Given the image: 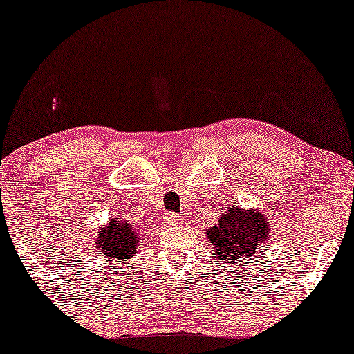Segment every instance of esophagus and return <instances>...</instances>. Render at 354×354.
<instances>
[{
  "label": "esophagus",
  "instance_id": "34e87169",
  "mask_svg": "<svg viewBox=\"0 0 354 354\" xmlns=\"http://www.w3.org/2000/svg\"><path fill=\"white\" fill-rule=\"evenodd\" d=\"M165 223L168 226H178L180 223H183V218L180 216V214H171V216L165 218Z\"/></svg>",
  "mask_w": 354,
  "mask_h": 354
}]
</instances>
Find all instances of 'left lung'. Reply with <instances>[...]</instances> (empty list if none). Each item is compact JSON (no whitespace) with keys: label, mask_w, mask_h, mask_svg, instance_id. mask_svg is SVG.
<instances>
[{"label":"left lung","mask_w":354,"mask_h":354,"mask_svg":"<svg viewBox=\"0 0 354 354\" xmlns=\"http://www.w3.org/2000/svg\"><path fill=\"white\" fill-rule=\"evenodd\" d=\"M205 233L218 258L216 265H248L250 259H254L258 248L271 236V226L263 211L233 203L219 214L216 225Z\"/></svg>","instance_id":"8db88e82"}]
</instances>
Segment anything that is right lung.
<instances>
[{
    "label": "right lung",
    "mask_w": 354,
    "mask_h": 354,
    "mask_svg": "<svg viewBox=\"0 0 354 354\" xmlns=\"http://www.w3.org/2000/svg\"><path fill=\"white\" fill-rule=\"evenodd\" d=\"M140 234L135 230V225L129 223V219L121 216H113L106 225L98 230L95 236V248L98 258H103L104 266L113 265V268L121 270L131 256L136 254Z\"/></svg>",
    "instance_id": "1"
}]
</instances>
